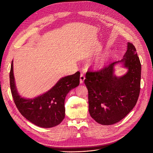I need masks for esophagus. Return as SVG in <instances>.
Masks as SVG:
<instances>
[{"instance_id": "obj_1", "label": "esophagus", "mask_w": 153, "mask_h": 153, "mask_svg": "<svg viewBox=\"0 0 153 153\" xmlns=\"http://www.w3.org/2000/svg\"><path fill=\"white\" fill-rule=\"evenodd\" d=\"M85 79V77L84 74L81 73V76H80V83H81V84H83L84 82Z\"/></svg>"}]
</instances>
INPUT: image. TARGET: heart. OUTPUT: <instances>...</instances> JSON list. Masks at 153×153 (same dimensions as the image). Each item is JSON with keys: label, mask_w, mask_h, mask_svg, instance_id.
<instances>
[{"label": "heart", "mask_w": 153, "mask_h": 153, "mask_svg": "<svg viewBox=\"0 0 153 153\" xmlns=\"http://www.w3.org/2000/svg\"><path fill=\"white\" fill-rule=\"evenodd\" d=\"M109 59L108 53H103L92 59L89 63V67L94 71L102 69L106 66Z\"/></svg>", "instance_id": "b5f03b06"}]
</instances>
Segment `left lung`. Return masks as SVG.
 Returning a JSON list of instances; mask_svg holds the SVG:
<instances>
[{
  "label": "left lung",
  "mask_w": 153,
  "mask_h": 153,
  "mask_svg": "<svg viewBox=\"0 0 153 153\" xmlns=\"http://www.w3.org/2000/svg\"><path fill=\"white\" fill-rule=\"evenodd\" d=\"M118 64L127 69L123 76L114 74ZM141 65L134 45L127 43L123 58L100 71H88L84 84L88 90L89 111L92 118L103 125L115 124L133 108L140 91Z\"/></svg>",
  "instance_id": "left-lung-1"
}]
</instances>
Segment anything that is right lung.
<instances>
[{"label": "right lung", "instance_id": "obj_1", "mask_svg": "<svg viewBox=\"0 0 153 153\" xmlns=\"http://www.w3.org/2000/svg\"><path fill=\"white\" fill-rule=\"evenodd\" d=\"M80 72L61 78L45 93L33 99L24 98L19 93L13 74V60L10 72V85L14 102L20 114L33 124L51 128L60 124L65 117L64 100L70 91L79 85Z\"/></svg>", "mask_w": 153, "mask_h": 153}]
</instances>
